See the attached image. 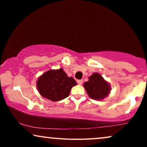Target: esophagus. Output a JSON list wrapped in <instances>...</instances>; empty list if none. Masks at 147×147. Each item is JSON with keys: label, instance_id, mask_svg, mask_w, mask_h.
<instances>
[{"label": "esophagus", "instance_id": "1", "mask_svg": "<svg viewBox=\"0 0 147 147\" xmlns=\"http://www.w3.org/2000/svg\"><path fill=\"white\" fill-rule=\"evenodd\" d=\"M77 82H78V84H79V85H82V83H83V80H77Z\"/></svg>", "mask_w": 147, "mask_h": 147}]
</instances>
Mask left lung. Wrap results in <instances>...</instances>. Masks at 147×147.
Segmentation results:
<instances>
[{
    "instance_id": "left-lung-1",
    "label": "left lung",
    "mask_w": 147,
    "mask_h": 147,
    "mask_svg": "<svg viewBox=\"0 0 147 147\" xmlns=\"http://www.w3.org/2000/svg\"><path fill=\"white\" fill-rule=\"evenodd\" d=\"M84 86L90 97L94 100L104 99L110 91L109 84L98 73L92 74Z\"/></svg>"
}]
</instances>
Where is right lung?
<instances>
[{"label":"right lung","instance_id":"add662e5","mask_svg":"<svg viewBox=\"0 0 147 147\" xmlns=\"http://www.w3.org/2000/svg\"><path fill=\"white\" fill-rule=\"evenodd\" d=\"M77 83L72 77H68L63 69L49 70L37 80L39 94L51 101H59L69 96L70 90Z\"/></svg>","mask_w":147,"mask_h":147}]
</instances>
